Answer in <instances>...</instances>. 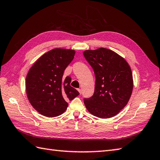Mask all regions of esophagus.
I'll return each mask as SVG.
<instances>
[{"mask_svg": "<svg viewBox=\"0 0 160 160\" xmlns=\"http://www.w3.org/2000/svg\"><path fill=\"white\" fill-rule=\"evenodd\" d=\"M78 92L80 93V94L82 93V90H81L80 89H78Z\"/></svg>", "mask_w": 160, "mask_h": 160, "instance_id": "esophagus-1", "label": "esophagus"}]
</instances>
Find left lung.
<instances>
[{
  "label": "left lung",
  "mask_w": 160,
  "mask_h": 160,
  "mask_svg": "<svg viewBox=\"0 0 160 160\" xmlns=\"http://www.w3.org/2000/svg\"><path fill=\"white\" fill-rule=\"evenodd\" d=\"M83 55L96 76L93 96L84 101L87 109L100 118L115 116L131 96L133 80L130 66L124 58L104 47L85 50Z\"/></svg>",
  "instance_id": "left-lung-1"
}]
</instances>
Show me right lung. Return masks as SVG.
<instances>
[{
    "mask_svg": "<svg viewBox=\"0 0 160 160\" xmlns=\"http://www.w3.org/2000/svg\"><path fill=\"white\" fill-rule=\"evenodd\" d=\"M76 51L55 48L44 53L30 68L26 76V93L32 106L45 117L53 118L67 110L68 100L79 95L70 86L71 77L64 71L73 60Z\"/></svg>",
    "mask_w": 160,
    "mask_h": 160,
    "instance_id": "add662e5",
    "label": "right lung"
}]
</instances>
